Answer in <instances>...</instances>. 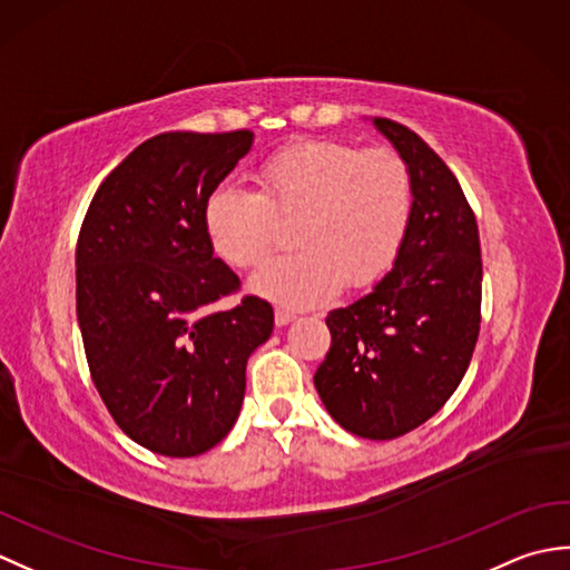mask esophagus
I'll return each mask as SVG.
<instances>
[{
	"label": "esophagus",
	"mask_w": 570,
	"mask_h": 570,
	"mask_svg": "<svg viewBox=\"0 0 570 570\" xmlns=\"http://www.w3.org/2000/svg\"><path fill=\"white\" fill-rule=\"evenodd\" d=\"M296 318V313L294 311H284V308H276V313H274V321H276V325L278 328H284V325H288Z\"/></svg>",
	"instance_id": "1"
}]
</instances>
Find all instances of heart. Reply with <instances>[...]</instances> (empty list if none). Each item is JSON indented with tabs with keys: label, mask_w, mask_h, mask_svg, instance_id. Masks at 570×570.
I'll return each instance as SVG.
<instances>
[{
	"label": "heart",
	"mask_w": 570,
	"mask_h": 570,
	"mask_svg": "<svg viewBox=\"0 0 570 570\" xmlns=\"http://www.w3.org/2000/svg\"><path fill=\"white\" fill-rule=\"evenodd\" d=\"M259 190L220 184L203 208L213 249L239 269L274 252L278 220H292L296 252L254 274L252 288L284 306H311L390 272L411 220L414 186L406 164L384 149L311 139L269 156Z\"/></svg>",
	"instance_id": "b5f03b06"
}]
</instances>
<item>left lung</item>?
Returning a JSON list of instances; mask_svg holds the SVG:
<instances>
[{"label": "left lung", "mask_w": 570, "mask_h": 570, "mask_svg": "<svg viewBox=\"0 0 570 570\" xmlns=\"http://www.w3.org/2000/svg\"><path fill=\"white\" fill-rule=\"evenodd\" d=\"M372 125L409 168L411 220L392 269L328 313L331 350L313 382L345 431L390 441L429 421L463 380L480 333L482 259L475 215L441 156L392 119Z\"/></svg>", "instance_id": "8db88e82"}]
</instances>
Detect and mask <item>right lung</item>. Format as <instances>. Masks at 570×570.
<instances>
[{
    "instance_id": "1",
    "label": "right lung",
    "mask_w": 570,
    "mask_h": 570,
    "mask_svg": "<svg viewBox=\"0 0 570 570\" xmlns=\"http://www.w3.org/2000/svg\"><path fill=\"white\" fill-rule=\"evenodd\" d=\"M249 129L166 131L107 176L76 249V304L90 377L131 441L168 458L220 443L239 416L249 355L274 311L213 254L203 208L252 149Z\"/></svg>"
}]
</instances>
